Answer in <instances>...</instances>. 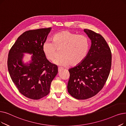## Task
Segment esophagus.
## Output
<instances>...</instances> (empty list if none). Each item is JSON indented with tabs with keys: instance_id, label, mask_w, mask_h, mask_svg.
Listing matches in <instances>:
<instances>
[{
	"instance_id": "1",
	"label": "esophagus",
	"mask_w": 126,
	"mask_h": 126,
	"mask_svg": "<svg viewBox=\"0 0 126 126\" xmlns=\"http://www.w3.org/2000/svg\"><path fill=\"white\" fill-rule=\"evenodd\" d=\"M63 68H62V67H58V72H60V71H61L62 70H63Z\"/></svg>"
}]
</instances>
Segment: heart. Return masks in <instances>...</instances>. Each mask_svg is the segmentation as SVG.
Instances as JSON below:
<instances>
[{
	"label": "heart",
	"mask_w": 126,
	"mask_h": 126,
	"mask_svg": "<svg viewBox=\"0 0 126 126\" xmlns=\"http://www.w3.org/2000/svg\"><path fill=\"white\" fill-rule=\"evenodd\" d=\"M90 48L88 38L83 35H78L67 30L59 32L53 36L52 42L47 41L43 44V52L49 61L55 59L57 50H60V57L54 63L66 66H75L80 64L86 57Z\"/></svg>",
	"instance_id": "1"
}]
</instances>
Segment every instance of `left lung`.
<instances>
[{
	"label": "left lung",
	"mask_w": 126,
	"mask_h": 126,
	"mask_svg": "<svg viewBox=\"0 0 126 126\" xmlns=\"http://www.w3.org/2000/svg\"><path fill=\"white\" fill-rule=\"evenodd\" d=\"M84 31L91 40L90 49L82 62L68 70V92L79 100L89 99L102 90L112 64L111 49L103 36L91 30L85 29Z\"/></svg>",
	"instance_id": "left-lung-1"
}]
</instances>
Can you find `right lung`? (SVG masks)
<instances>
[{"instance_id": "add662e5", "label": "right lung", "mask_w": 126, "mask_h": 126, "mask_svg": "<svg viewBox=\"0 0 126 126\" xmlns=\"http://www.w3.org/2000/svg\"><path fill=\"white\" fill-rule=\"evenodd\" d=\"M51 29L24 32L9 52L7 64L11 78L20 93L31 99H40L49 93L51 81L58 72V66L48 61L42 49ZM24 53L33 54L29 64L22 61Z\"/></svg>"}]
</instances>
